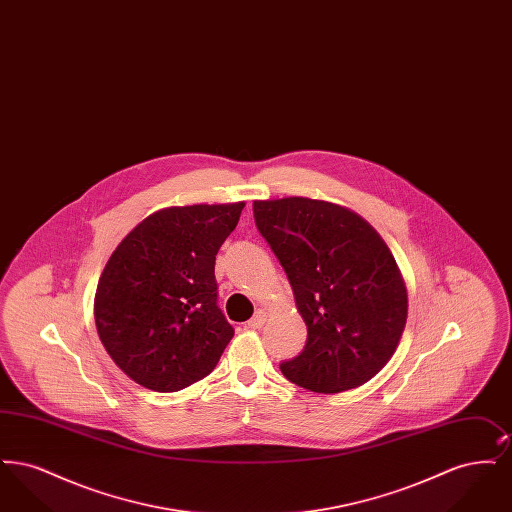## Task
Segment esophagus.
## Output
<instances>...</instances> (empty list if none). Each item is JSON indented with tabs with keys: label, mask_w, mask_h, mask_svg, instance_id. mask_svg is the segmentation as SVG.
I'll use <instances>...</instances> for the list:
<instances>
[{
	"label": "esophagus",
	"mask_w": 512,
	"mask_h": 512,
	"mask_svg": "<svg viewBox=\"0 0 512 512\" xmlns=\"http://www.w3.org/2000/svg\"><path fill=\"white\" fill-rule=\"evenodd\" d=\"M265 320H267V313H265L263 309H259V311L253 315V318H249L247 326L253 328V330H257V328H261V326L265 324Z\"/></svg>",
	"instance_id": "obj_1"
}]
</instances>
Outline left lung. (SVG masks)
I'll use <instances>...</instances> for the list:
<instances>
[{"label": "left lung", "instance_id": "8db88e82", "mask_svg": "<svg viewBox=\"0 0 512 512\" xmlns=\"http://www.w3.org/2000/svg\"><path fill=\"white\" fill-rule=\"evenodd\" d=\"M253 217L307 324V343L282 374L317 393L363 386L390 361L407 324V288L390 247L363 217L328 201H253Z\"/></svg>", "mask_w": 512, "mask_h": 512}]
</instances>
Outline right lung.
<instances>
[{
  "instance_id": "obj_1",
  "label": "right lung",
  "mask_w": 512,
  "mask_h": 512,
  "mask_svg": "<svg viewBox=\"0 0 512 512\" xmlns=\"http://www.w3.org/2000/svg\"><path fill=\"white\" fill-rule=\"evenodd\" d=\"M244 201L167 207L142 220L99 276V340L147 390L178 391L211 374L234 336L217 305L215 259Z\"/></svg>"
}]
</instances>
